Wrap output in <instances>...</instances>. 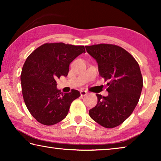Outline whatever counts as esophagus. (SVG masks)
I'll return each mask as SVG.
<instances>
[{
    "label": "esophagus",
    "mask_w": 161,
    "mask_h": 161,
    "mask_svg": "<svg viewBox=\"0 0 161 161\" xmlns=\"http://www.w3.org/2000/svg\"><path fill=\"white\" fill-rule=\"evenodd\" d=\"M80 94H81V97H84V96H86V95L88 94V92L85 90H81L80 91Z\"/></svg>",
    "instance_id": "obj_1"
}]
</instances>
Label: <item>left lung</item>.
<instances>
[{"instance_id":"obj_1","label":"left lung","mask_w":161,"mask_h":161,"mask_svg":"<svg viewBox=\"0 0 161 161\" xmlns=\"http://www.w3.org/2000/svg\"><path fill=\"white\" fill-rule=\"evenodd\" d=\"M96 59L100 76L107 84V97L97 94V103L89 110L91 118L105 128L119 126L129 117L138 102L143 77L134 58L119 46L99 44L85 46Z\"/></svg>"}]
</instances>
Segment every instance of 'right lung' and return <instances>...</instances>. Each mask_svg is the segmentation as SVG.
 <instances>
[{
    "label": "right lung",
    "mask_w": 161,
    "mask_h": 161,
    "mask_svg": "<svg viewBox=\"0 0 161 161\" xmlns=\"http://www.w3.org/2000/svg\"><path fill=\"white\" fill-rule=\"evenodd\" d=\"M83 53L84 46L45 43L27 58L20 75L22 92L30 113L40 124L59 123L67 116L73 101L80 97L75 89L62 93L56 80L67 77L69 64Z\"/></svg>",
    "instance_id": "add662e5"
}]
</instances>
